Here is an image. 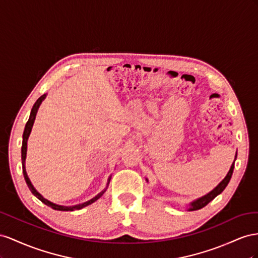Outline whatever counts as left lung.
<instances>
[{"label":"left lung","mask_w":258,"mask_h":258,"mask_svg":"<svg viewBox=\"0 0 258 258\" xmlns=\"http://www.w3.org/2000/svg\"><path fill=\"white\" fill-rule=\"evenodd\" d=\"M235 157H237V156H235ZM233 168H234V162L232 163L229 172H228V174L226 175V177L219 182V185L215 189H213L211 192L208 194L207 196H204V197H202L200 199H198V200H196V201H194L192 203H191L190 204V208H189V211H197V210H200V209L204 208L205 205H208L213 200V199H215L219 194H222L223 191H224V189L227 187L228 182H229L230 178H231L232 173H233Z\"/></svg>","instance_id":"obj_1"}]
</instances>
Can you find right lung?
I'll use <instances>...</instances> for the list:
<instances>
[{
    "mask_svg": "<svg viewBox=\"0 0 258 258\" xmlns=\"http://www.w3.org/2000/svg\"><path fill=\"white\" fill-rule=\"evenodd\" d=\"M45 98V95H43V96H41L38 100L35 101V104L33 105L32 107V110H31V113H30V117H29V120L26 124V127H25V131H24V135H23V146H21V161H23V173H24V177H25V180L27 182V185L29 187V189H30L31 192L39 199L40 201H42L44 204H46L47 207L54 209V210H57V211H73V210H81L83 209L85 207H87V205H90L92 203H94L95 201L97 200V199H99L102 194L105 192V191H102V192H100L98 196H96L95 198L91 199L90 201L87 202H84L82 204H79V205H75V207H62V205H58V204H55V203H51L49 202L48 200H46V199H44L38 191H36L34 189V187L32 186V183L30 181V179L28 178V175H27V172H26V167H25V161H26V154H27V141H28V137L29 135H30V132H31V128H32V125H33V122H34V119H35V115H36V112H38V109L41 105L42 100ZM109 181H110V178H109Z\"/></svg>",
    "mask_w": 258,
    "mask_h": 258,
    "instance_id": "obj_1",
    "label": "right lung"
}]
</instances>
